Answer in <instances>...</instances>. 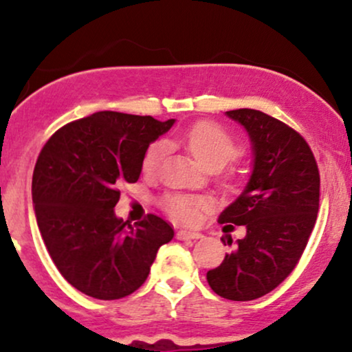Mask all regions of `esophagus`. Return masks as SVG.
<instances>
[{"instance_id":"esophagus-1","label":"esophagus","mask_w":352,"mask_h":352,"mask_svg":"<svg viewBox=\"0 0 352 352\" xmlns=\"http://www.w3.org/2000/svg\"><path fill=\"white\" fill-rule=\"evenodd\" d=\"M177 238L179 240H199V238H201V233L192 232V230H179L177 232Z\"/></svg>"}]
</instances>
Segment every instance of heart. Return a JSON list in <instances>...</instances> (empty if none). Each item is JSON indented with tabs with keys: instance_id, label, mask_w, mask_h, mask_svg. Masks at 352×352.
<instances>
[{
	"instance_id": "b5f03b06",
	"label": "heart",
	"mask_w": 352,
	"mask_h": 352,
	"mask_svg": "<svg viewBox=\"0 0 352 352\" xmlns=\"http://www.w3.org/2000/svg\"><path fill=\"white\" fill-rule=\"evenodd\" d=\"M173 140L185 145L205 168H218L220 170L230 160L235 159L238 152H240V147H238L235 139L227 131H223L220 125L207 122V120L190 125L188 129H185V131L179 132L173 137ZM164 155L165 144L162 140L152 144L144 155L142 170L147 175H153L159 170ZM165 205H167L168 213L175 220L188 223V221H193L197 218L201 201L199 199H193V197L177 195L170 197Z\"/></svg>"
}]
</instances>
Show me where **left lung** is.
<instances>
[{"mask_svg": "<svg viewBox=\"0 0 352 352\" xmlns=\"http://www.w3.org/2000/svg\"><path fill=\"white\" fill-rule=\"evenodd\" d=\"M225 114L246 131L253 160L245 188L218 221L245 225L246 235L207 281L218 296L252 301L285 281L305 252L319 210V172L306 140L281 120L254 109Z\"/></svg>", "mask_w": 352, "mask_h": 352, "instance_id": "obj_1", "label": "left lung"}]
</instances>
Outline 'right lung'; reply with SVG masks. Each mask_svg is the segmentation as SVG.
<instances>
[{"label": "right lung", "mask_w": 352, "mask_h": 352, "mask_svg": "<svg viewBox=\"0 0 352 352\" xmlns=\"http://www.w3.org/2000/svg\"><path fill=\"white\" fill-rule=\"evenodd\" d=\"M151 116L100 111L60 127L33 173L39 232L59 273L87 296L119 300L147 280L173 230L157 215L132 227L116 215L119 184H134L148 145L170 131Z\"/></svg>", "instance_id": "obj_1"}]
</instances>
